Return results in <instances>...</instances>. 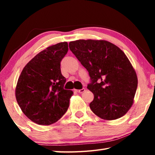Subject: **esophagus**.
<instances>
[{"label":"esophagus","mask_w":155,"mask_h":155,"mask_svg":"<svg viewBox=\"0 0 155 155\" xmlns=\"http://www.w3.org/2000/svg\"><path fill=\"white\" fill-rule=\"evenodd\" d=\"M76 92H78V93H82V92H84V91H85V89L84 88H82L81 90H75Z\"/></svg>","instance_id":"1"}]
</instances>
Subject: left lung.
Here are the masks:
<instances>
[{"label": "left lung", "instance_id": "obj_1", "mask_svg": "<svg viewBox=\"0 0 155 155\" xmlns=\"http://www.w3.org/2000/svg\"><path fill=\"white\" fill-rule=\"evenodd\" d=\"M69 48L89 73L93 113L105 120L124 116L137 87L136 73L124 52L104 40H77L70 42Z\"/></svg>", "mask_w": 155, "mask_h": 155}]
</instances>
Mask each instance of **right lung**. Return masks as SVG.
Masks as SVG:
<instances>
[{"mask_svg": "<svg viewBox=\"0 0 155 155\" xmlns=\"http://www.w3.org/2000/svg\"><path fill=\"white\" fill-rule=\"evenodd\" d=\"M68 51L67 42L48 46L25 65L19 77L17 101L25 115L36 124H54L69 107L73 92L64 89L66 79L61 71V61Z\"/></svg>", "mask_w": 155, "mask_h": 155, "instance_id": "obj_1", "label": "right lung"}]
</instances>
